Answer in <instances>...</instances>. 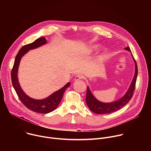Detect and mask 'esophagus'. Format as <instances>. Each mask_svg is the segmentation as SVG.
<instances>
[{
    "label": "esophagus",
    "instance_id": "34e87169",
    "mask_svg": "<svg viewBox=\"0 0 151 151\" xmlns=\"http://www.w3.org/2000/svg\"><path fill=\"white\" fill-rule=\"evenodd\" d=\"M83 77L82 75H76L74 79V81H78L82 79H83Z\"/></svg>",
    "mask_w": 151,
    "mask_h": 151
}]
</instances>
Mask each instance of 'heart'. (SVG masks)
I'll use <instances>...</instances> for the list:
<instances>
[{
  "mask_svg": "<svg viewBox=\"0 0 151 151\" xmlns=\"http://www.w3.org/2000/svg\"><path fill=\"white\" fill-rule=\"evenodd\" d=\"M98 48H99L98 45H91L90 47H88L87 48L85 49L84 50H83V51L81 52L82 53L81 54H82V55H87L92 54L94 52L96 51L97 50Z\"/></svg>",
  "mask_w": 151,
  "mask_h": 151,
  "instance_id": "obj_1",
  "label": "heart"
}]
</instances>
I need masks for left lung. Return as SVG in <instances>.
<instances>
[{
    "label": "left lung",
    "instance_id": "obj_1",
    "mask_svg": "<svg viewBox=\"0 0 151 151\" xmlns=\"http://www.w3.org/2000/svg\"><path fill=\"white\" fill-rule=\"evenodd\" d=\"M125 50L128 51L129 52H132L130 48L129 47H127L125 48ZM132 55L134 60L135 63V73L132 80V82L129 87L127 91L125 94V95L119 99L118 100L111 103H103L99 100H98L91 93L90 88L88 86L87 90V96H86V103L89 109L94 113L97 114H110L118 110H119L123 107L129 101H130L133 95L134 90L135 89V85L136 82V79L137 77V66L136 60H134L132 54Z\"/></svg>",
    "mask_w": 151,
    "mask_h": 151
}]
</instances>
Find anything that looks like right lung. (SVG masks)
I'll return each instance as SVG.
<instances>
[{"label":"right lung","instance_id":"add662e5","mask_svg":"<svg viewBox=\"0 0 151 151\" xmlns=\"http://www.w3.org/2000/svg\"><path fill=\"white\" fill-rule=\"evenodd\" d=\"M45 37H40L35 40L31 44L26 45L21 48L15 57L13 68L11 72V80L13 87L21 101L27 108L33 112L40 114H48L54 111L60 103L63 94L68 87L70 85L68 82L63 88L54 92L45 99L37 100L28 96L21 88L18 79V70L20 60L28 51L37 48L47 44Z\"/></svg>","mask_w":151,"mask_h":151}]
</instances>
